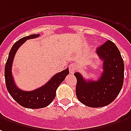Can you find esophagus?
Returning a JSON list of instances; mask_svg holds the SVG:
<instances>
[{
	"instance_id": "esophagus-1",
	"label": "esophagus",
	"mask_w": 131,
	"mask_h": 131,
	"mask_svg": "<svg viewBox=\"0 0 131 131\" xmlns=\"http://www.w3.org/2000/svg\"><path fill=\"white\" fill-rule=\"evenodd\" d=\"M69 72L71 74H74L75 71L77 69V64H71L69 65Z\"/></svg>"
}]
</instances>
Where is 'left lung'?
Here are the masks:
<instances>
[{"mask_svg":"<svg viewBox=\"0 0 131 131\" xmlns=\"http://www.w3.org/2000/svg\"><path fill=\"white\" fill-rule=\"evenodd\" d=\"M103 61L104 71L97 81L85 79L79 72L76 95L79 101L89 107L99 108L110 104L122 89L124 79V63L116 45L108 40L96 50Z\"/></svg>","mask_w":131,"mask_h":131,"instance_id":"left-lung-1","label":"left lung"}]
</instances>
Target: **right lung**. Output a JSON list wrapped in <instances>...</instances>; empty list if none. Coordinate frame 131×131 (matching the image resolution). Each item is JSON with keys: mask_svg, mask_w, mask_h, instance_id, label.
I'll return each instance as SVG.
<instances>
[{"mask_svg": "<svg viewBox=\"0 0 131 131\" xmlns=\"http://www.w3.org/2000/svg\"><path fill=\"white\" fill-rule=\"evenodd\" d=\"M40 34L31 35L17 41L10 51L5 67V79L6 88L13 99L22 106L27 108H42L50 105L56 96V90L59 84L69 74V69L54 75L50 80L42 86L30 91H23L17 87L12 75V64L15 54L18 48L27 40L36 38Z\"/></svg>", "mask_w": 131, "mask_h": 131, "instance_id": "right-lung-1", "label": "right lung"}]
</instances>
